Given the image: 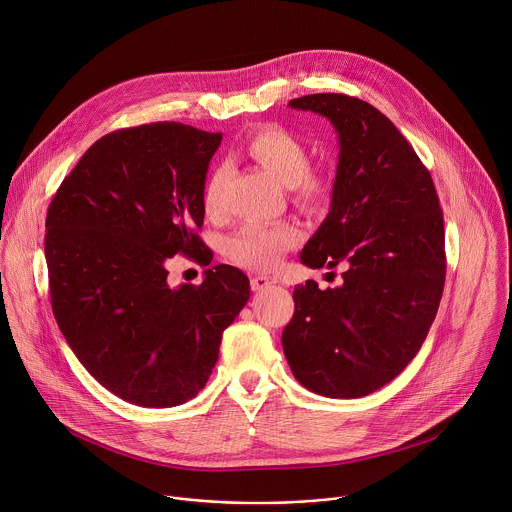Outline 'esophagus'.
<instances>
[{
    "label": "esophagus",
    "instance_id": "esophagus-1",
    "mask_svg": "<svg viewBox=\"0 0 512 512\" xmlns=\"http://www.w3.org/2000/svg\"><path fill=\"white\" fill-rule=\"evenodd\" d=\"M275 283H277V277H273V275H255V277H251V289L253 291L267 289V287H271Z\"/></svg>",
    "mask_w": 512,
    "mask_h": 512
}]
</instances>
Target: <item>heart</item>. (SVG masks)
<instances>
[{
	"mask_svg": "<svg viewBox=\"0 0 512 512\" xmlns=\"http://www.w3.org/2000/svg\"><path fill=\"white\" fill-rule=\"evenodd\" d=\"M245 152L277 182L287 186L298 204L316 208L330 198L332 182L322 172L310 170V154L304 141L285 127H257L245 141ZM225 180V170H214L206 182L204 210L208 216L223 212L221 192ZM298 241L300 231L294 225H247L227 239V255L233 263L245 269L269 271L285 251L298 245Z\"/></svg>",
	"mask_w": 512,
	"mask_h": 512,
	"instance_id": "1",
	"label": "heart"
}]
</instances>
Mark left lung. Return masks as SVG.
<instances>
[{
  "label": "left lung",
  "mask_w": 512,
  "mask_h": 512,
  "mask_svg": "<svg viewBox=\"0 0 512 512\" xmlns=\"http://www.w3.org/2000/svg\"><path fill=\"white\" fill-rule=\"evenodd\" d=\"M291 109L326 117L338 133L330 212L302 263L344 265L338 287L294 289L283 354L312 393L356 399L391 383L419 352L446 281L444 214L409 141L379 109L318 93Z\"/></svg>",
  "instance_id": "left-lung-1"
}]
</instances>
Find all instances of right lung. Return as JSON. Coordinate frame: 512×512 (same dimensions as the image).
Returning a JSON list of instances; mask_svg holds the SVG:
<instances>
[{
  "label": "right lung",
  "mask_w": 512,
  "mask_h": 512,
  "mask_svg": "<svg viewBox=\"0 0 512 512\" xmlns=\"http://www.w3.org/2000/svg\"><path fill=\"white\" fill-rule=\"evenodd\" d=\"M221 139L176 121L107 133L62 180L46 214L58 328L105 389L139 407L196 397L251 294L231 265L206 269L200 285H168L176 253L212 259L196 229Z\"/></svg>",
  "instance_id": "right-lung-1"
}]
</instances>
